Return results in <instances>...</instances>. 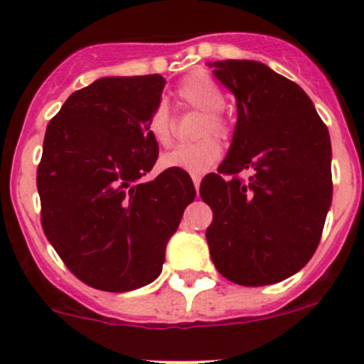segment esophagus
Segmentation results:
<instances>
[{
	"label": "esophagus",
	"mask_w": 364,
	"mask_h": 364,
	"mask_svg": "<svg viewBox=\"0 0 364 364\" xmlns=\"http://www.w3.org/2000/svg\"><path fill=\"white\" fill-rule=\"evenodd\" d=\"M192 181H193V186H196V190H197V192H199V186H200V176L192 174Z\"/></svg>",
	"instance_id": "obj_1"
}]
</instances>
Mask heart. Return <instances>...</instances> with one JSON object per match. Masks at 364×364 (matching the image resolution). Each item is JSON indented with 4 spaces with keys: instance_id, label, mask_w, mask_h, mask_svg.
Here are the masks:
<instances>
[{
    "instance_id": "1",
    "label": "heart",
    "mask_w": 364,
    "mask_h": 364,
    "mask_svg": "<svg viewBox=\"0 0 364 364\" xmlns=\"http://www.w3.org/2000/svg\"><path fill=\"white\" fill-rule=\"evenodd\" d=\"M176 97L185 107L203 112V119L197 128V137L203 139L190 144L176 146L172 151L161 156L160 165L164 168H181L192 174H203L222 156V146L216 137L227 139L230 134L229 119L222 111L225 107V93L209 73L197 70L178 84ZM146 132L160 148L171 146L174 137V121L164 102L149 114Z\"/></svg>"
}]
</instances>
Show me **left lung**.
<instances>
[{
  "label": "left lung",
  "instance_id": "1",
  "mask_svg": "<svg viewBox=\"0 0 364 364\" xmlns=\"http://www.w3.org/2000/svg\"><path fill=\"white\" fill-rule=\"evenodd\" d=\"M215 68L236 95L237 123L218 174L200 183L213 211L209 253L234 284H277L306 266L321 241L333 197L328 127L308 95L266 65L227 60Z\"/></svg>",
  "mask_w": 364,
  "mask_h": 364
}]
</instances>
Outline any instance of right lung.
<instances>
[{
    "label": "right lung",
    "mask_w": 364,
    "mask_h": 364,
    "mask_svg": "<svg viewBox=\"0 0 364 364\" xmlns=\"http://www.w3.org/2000/svg\"><path fill=\"white\" fill-rule=\"evenodd\" d=\"M164 86L159 73L104 77L70 95L47 124L36 171L42 229L65 266L98 291L151 284L196 199L181 171L141 181L159 159L146 123Z\"/></svg>",
    "instance_id": "add662e5"
}]
</instances>
